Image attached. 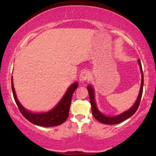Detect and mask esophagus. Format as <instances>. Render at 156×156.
Here are the masks:
<instances>
[{"mask_svg": "<svg viewBox=\"0 0 156 156\" xmlns=\"http://www.w3.org/2000/svg\"><path fill=\"white\" fill-rule=\"evenodd\" d=\"M89 77H90V74H89V72L84 71L80 75V81L81 82H84L85 81L88 80Z\"/></svg>", "mask_w": 156, "mask_h": 156, "instance_id": "34e87169", "label": "esophagus"}]
</instances>
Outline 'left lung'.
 <instances>
[{
    "mask_svg": "<svg viewBox=\"0 0 156 156\" xmlns=\"http://www.w3.org/2000/svg\"><path fill=\"white\" fill-rule=\"evenodd\" d=\"M138 62L140 65V69L142 73L141 84H140L139 95H138V97L137 100H136V103L134 104V105L132 106L131 108H129V109L126 111V112L118 115V116H113V117L106 116L103 114H101V113L98 110V108H97V105H96L95 99H94V91L93 88L90 86V85H89V86L87 87V89H88L89 94V99H90V103L91 105V112H92L94 117L97 121H99V122L104 123V124H109V125L117 124V123H121L122 121L126 120L127 119H129V117H131L132 116V115L135 114L136 111H137L138 106H139L140 99H141L142 94H143V87H144V73H143L141 63H140V59H138Z\"/></svg>",
    "mask_w": 156,
    "mask_h": 156,
    "instance_id": "obj_1",
    "label": "left lung"
}]
</instances>
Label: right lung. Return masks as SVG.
<instances>
[{
  "instance_id": "add662e5",
  "label": "right lung",
  "mask_w": 156,
  "mask_h": 156,
  "mask_svg": "<svg viewBox=\"0 0 156 156\" xmlns=\"http://www.w3.org/2000/svg\"><path fill=\"white\" fill-rule=\"evenodd\" d=\"M11 87L15 101H16L23 116L33 124L44 127H51L57 126L62 124L67 119L69 116V111L72 95H73L74 91L77 88L78 83L75 82L71 85V87L67 89V92L61 101H59V103L54 108H52L48 112L40 113V114H35V113L28 112L20 104L16 97V92H15L12 77L11 78Z\"/></svg>"
}]
</instances>
